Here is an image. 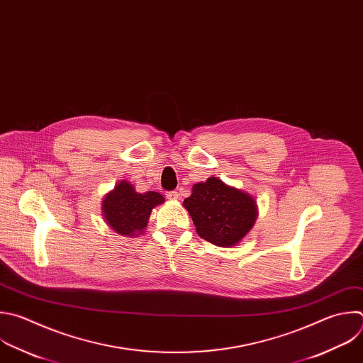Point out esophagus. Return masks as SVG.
<instances>
[{"label": "esophagus", "mask_w": 363, "mask_h": 363, "mask_svg": "<svg viewBox=\"0 0 363 363\" xmlns=\"http://www.w3.org/2000/svg\"><path fill=\"white\" fill-rule=\"evenodd\" d=\"M167 198H168L169 201H177V199L179 198V192H177V191H169V192H167Z\"/></svg>", "instance_id": "1"}]
</instances>
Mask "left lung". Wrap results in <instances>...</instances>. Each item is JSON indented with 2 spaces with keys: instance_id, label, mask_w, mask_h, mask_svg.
Segmentation results:
<instances>
[{
  "instance_id": "left-lung-1",
  "label": "left lung",
  "mask_w": 363,
  "mask_h": 363,
  "mask_svg": "<svg viewBox=\"0 0 363 363\" xmlns=\"http://www.w3.org/2000/svg\"><path fill=\"white\" fill-rule=\"evenodd\" d=\"M196 232L218 247H235L254 226L258 216L255 199L240 189L223 184L216 177L195 184L184 199Z\"/></svg>"
}]
</instances>
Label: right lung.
I'll list each match as a JSON object with an SVG mask.
<instances>
[{
	"mask_svg": "<svg viewBox=\"0 0 363 363\" xmlns=\"http://www.w3.org/2000/svg\"><path fill=\"white\" fill-rule=\"evenodd\" d=\"M165 198L155 191L140 194L128 181H121L102 201V215L106 223L119 235L143 233L151 211Z\"/></svg>",
	"mask_w": 363,
	"mask_h": 363,
	"instance_id": "1",
	"label": "right lung"
}]
</instances>
